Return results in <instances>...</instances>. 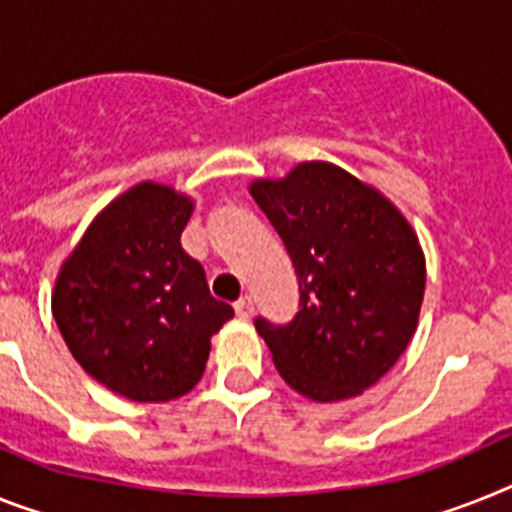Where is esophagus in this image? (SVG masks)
I'll use <instances>...</instances> for the list:
<instances>
[{"instance_id": "obj_1", "label": "esophagus", "mask_w": 512, "mask_h": 512, "mask_svg": "<svg viewBox=\"0 0 512 512\" xmlns=\"http://www.w3.org/2000/svg\"><path fill=\"white\" fill-rule=\"evenodd\" d=\"M234 312L239 320H249V317H252V299H249V296H242V299L234 304Z\"/></svg>"}]
</instances>
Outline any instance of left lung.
I'll return each mask as SVG.
<instances>
[{
	"label": "left lung",
	"instance_id": "8db88e82",
	"mask_svg": "<svg viewBox=\"0 0 512 512\" xmlns=\"http://www.w3.org/2000/svg\"><path fill=\"white\" fill-rule=\"evenodd\" d=\"M299 281L289 325L257 317L289 388L336 403L372 388L411 343L427 283L419 236L388 197L328 161L249 184Z\"/></svg>",
	"mask_w": 512,
	"mask_h": 512
}]
</instances>
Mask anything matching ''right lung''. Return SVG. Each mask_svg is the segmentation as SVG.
<instances>
[{
	"mask_svg": "<svg viewBox=\"0 0 512 512\" xmlns=\"http://www.w3.org/2000/svg\"><path fill=\"white\" fill-rule=\"evenodd\" d=\"M192 208L169 184H135L93 218L54 283L51 312L75 362L130 401L190 393L234 317L182 249Z\"/></svg>",
	"mask_w": 512,
	"mask_h": 512,
	"instance_id": "add662e5",
	"label": "right lung"
}]
</instances>
